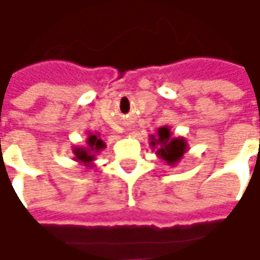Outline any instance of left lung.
<instances>
[{
	"label": "left lung",
	"instance_id": "8db88e82",
	"mask_svg": "<svg viewBox=\"0 0 260 260\" xmlns=\"http://www.w3.org/2000/svg\"><path fill=\"white\" fill-rule=\"evenodd\" d=\"M151 145L155 147L159 145L157 154L166 161L167 164L174 166L175 162H178L183 158L184 152L187 149V144L183 138H173L171 132L167 126H162L158 129L157 138H154V135L151 137Z\"/></svg>",
	"mask_w": 260,
	"mask_h": 260
}]
</instances>
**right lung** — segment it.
Segmentation results:
<instances>
[{"instance_id": "right-lung-1", "label": "right lung", "mask_w": 260, "mask_h": 260, "mask_svg": "<svg viewBox=\"0 0 260 260\" xmlns=\"http://www.w3.org/2000/svg\"><path fill=\"white\" fill-rule=\"evenodd\" d=\"M102 148H105V142H103L102 139H99L96 135H89V138H87V148H75L73 149V152H75V155L79 162H90V161H93L94 159V154L96 152H99Z\"/></svg>"}]
</instances>
